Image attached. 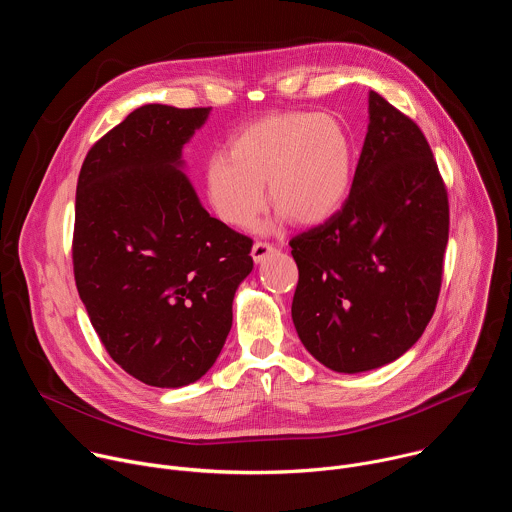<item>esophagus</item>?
Wrapping results in <instances>:
<instances>
[{
    "mask_svg": "<svg viewBox=\"0 0 512 512\" xmlns=\"http://www.w3.org/2000/svg\"><path fill=\"white\" fill-rule=\"evenodd\" d=\"M275 251V247L271 243H263V241H257L251 249V257L255 263H263L271 253Z\"/></svg>",
    "mask_w": 512,
    "mask_h": 512,
    "instance_id": "1",
    "label": "esophagus"
}]
</instances>
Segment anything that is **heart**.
Instances as JSON below:
<instances>
[{
  "label": "heart",
  "mask_w": 512,
  "mask_h": 512,
  "mask_svg": "<svg viewBox=\"0 0 512 512\" xmlns=\"http://www.w3.org/2000/svg\"><path fill=\"white\" fill-rule=\"evenodd\" d=\"M354 145L344 123L314 111L261 117L204 166V194L223 223L249 229L269 198L277 218L320 225L348 198Z\"/></svg>",
  "instance_id": "obj_1"
}]
</instances>
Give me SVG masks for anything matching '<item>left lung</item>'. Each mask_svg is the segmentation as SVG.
Wrapping results in <instances>:
<instances>
[{
    "label": "left lung",
    "instance_id": "obj_1",
    "mask_svg": "<svg viewBox=\"0 0 512 512\" xmlns=\"http://www.w3.org/2000/svg\"><path fill=\"white\" fill-rule=\"evenodd\" d=\"M448 231V192L425 135L371 91L342 210L289 241L300 271L291 318L306 350L346 375L405 354L440 296Z\"/></svg>",
    "mask_w": 512,
    "mask_h": 512
}]
</instances>
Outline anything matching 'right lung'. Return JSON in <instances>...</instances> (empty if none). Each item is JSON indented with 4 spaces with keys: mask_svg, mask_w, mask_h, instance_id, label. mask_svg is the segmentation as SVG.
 <instances>
[{
    "mask_svg": "<svg viewBox=\"0 0 512 512\" xmlns=\"http://www.w3.org/2000/svg\"><path fill=\"white\" fill-rule=\"evenodd\" d=\"M208 115L135 109L93 145L77 184L79 296L109 356L162 389L208 373L253 269V241L210 216L184 174V145Z\"/></svg>",
    "mask_w": 512,
    "mask_h": 512,
    "instance_id": "1",
    "label": "right lung"
}]
</instances>
